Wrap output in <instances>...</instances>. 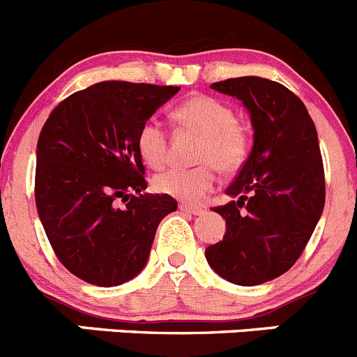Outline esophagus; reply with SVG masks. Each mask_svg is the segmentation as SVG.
<instances>
[{
  "mask_svg": "<svg viewBox=\"0 0 357 357\" xmlns=\"http://www.w3.org/2000/svg\"><path fill=\"white\" fill-rule=\"evenodd\" d=\"M178 208H181L182 212H185V214H192V215H202L205 212L202 207H192V205H185V204L178 205Z\"/></svg>",
  "mask_w": 357,
  "mask_h": 357,
  "instance_id": "1",
  "label": "esophagus"
}]
</instances>
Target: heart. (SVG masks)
Returning a JSON list of instances; mask_svg holds the SVG:
<instances>
[{
  "label": "heart",
  "instance_id": "obj_1",
  "mask_svg": "<svg viewBox=\"0 0 357 357\" xmlns=\"http://www.w3.org/2000/svg\"><path fill=\"white\" fill-rule=\"evenodd\" d=\"M173 120L182 129L202 134L195 168H173L153 178V189L185 204H200L214 189L218 168L237 172L250 152V134L237 122L235 111L223 100L195 96L173 109ZM138 153L149 168L161 169L168 161V136L161 123L149 120L138 130Z\"/></svg>",
  "mask_w": 357,
  "mask_h": 357
}]
</instances>
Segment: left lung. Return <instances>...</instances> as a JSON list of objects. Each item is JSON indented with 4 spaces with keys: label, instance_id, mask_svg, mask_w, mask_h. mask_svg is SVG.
<instances>
[{
    "label": "left lung",
    "instance_id": "8db88e82",
    "mask_svg": "<svg viewBox=\"0 0 357 357\" xmlns=\"http://www.w3.org/2000/svg\"><path fill=\"white\" fill-rule=\"evenodd\" d=\"M243 100L253 126V149L235 181L223 215V241L205 250L208 266L230 283L253 287L290 269L308 244L326 202L317 129L303 100L266 77L211 84Z\"/></svg>",
    "mask_w": 357,
    "mask_h": 357
}]
</instances>
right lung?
I'll use <instances>...</instances> for the list:
<instances>
[{
    "label": "right lung",
    "instance_id": "1",
    "mask_svg": "<svg viewBox=\"0 0 357 357\" xmlns=\"http://www.w3.org/2000/svg\"><path fill=\"white\" fill-rule=\"evenodd\" d=\"M178 90L104 81L61 100L42 127L38 218L58 260L86 283L116 287L138 276L161 219L176 211L172 196L143 192L136 138Z\"/></svg>",
    "mask_w": 357,
    "mask_h": 357
}]
</instances>
